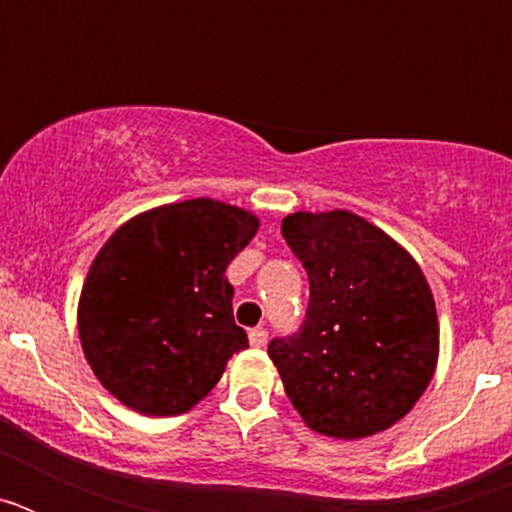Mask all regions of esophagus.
Here are the masks:
<instances>
[{"label":"esophagus","instance_id":"1","mask_svg":"<svg viewBox=\"0 0 512 512\" xmlns=\"http://www.w3.org/2000/svg\"><path fill=\"white\" fill-rule=\"evenodd\" d=\"M266 338H269V333H266V328H253L248 330V341H251V346H264Z\"/></svg>","mask_w":512,"mask_h":512}]
</instances>
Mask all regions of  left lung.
<instances>
[{
    "label": "left lung",
    "instance_id": "8db88e82",
    "mask_svg": "<svg viewBox=\"0 0 512 512\" xmlns=\"http://www.w3.org/2000/svg\"><path fill=\"white\" fill-rule=\"evenodd\" d=\"M282 235L310 279L300 330L269 343L289 402L330 438L390 428L436 372V302L423 271L354 212H295Z\"/></svg>",
    "mask_w": 512,
    "mask_h": 512
}]
</instances>
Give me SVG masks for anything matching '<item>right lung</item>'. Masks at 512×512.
I'll use <instances>...</instances> for the list:
<instances>
[{
  "label": "right lung",
  "instance_id": "right-lung-1",
  "mask_svg": "<svg viewBox=\"0 0 512 512\" xmlns=\"http://www.w3.org/2000/svg\"><path fill=\"white\" fill-rule=\"evenodd\" d=\"M256 230V215L202 197L112 233L79 300L81 348L104 390L143 415H179L220 382L248 346L225 269Z\"/></svg>",
  "mask_w": 512,
  "mask_h": 512
}]
</instances>
